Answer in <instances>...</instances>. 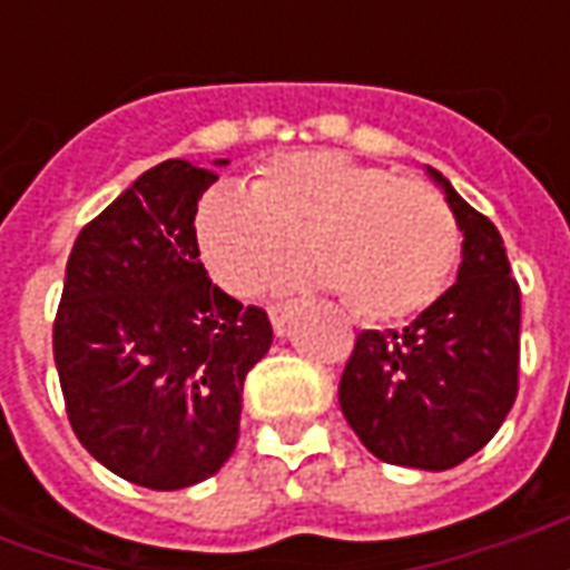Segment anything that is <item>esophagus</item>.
<instances>
[{"label": "esophagus", "instance_id": "esophagus-1", "mask_svg": "<svg viewBox=\"0 0 570 570\" xmlns=\"http://www.w3.org/2000/svg\"><path fill=\"white\" fill-rule=\"evenodd\" d=\"M289 311H293V302H277V305H272V308H268V317H272V326L277 330V333H284Z\"/></svg>", "mask_w": 570, "mask_h": 570}]
</instances>
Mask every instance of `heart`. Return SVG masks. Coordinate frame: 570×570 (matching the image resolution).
Wrapping results in <instances>:
<instances>
[{
  "label": "heart",
  "instance_id": "b5f03b06",
  "mask_svg": "<svg viewBox=\"0 0 570 570\" xmlns=\"http://www.w3.org/2000/svg\"><path fill=\"white\" fill-rule=\"evenodd\" d=\"M216 284L249 296L302 247L293 284L335 286L366 321H403L445 293L461 259V228L433 188L338 151H293L253 186H213L195 216Z\"/></svg>",
  "mask_w": 570,
  "mask_h": 570
}]
</instances>
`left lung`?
Here are the masks:
<instances>
[{
	"label": "left lung",
	"mask_w": 570,
	"mask_h": 570,
	"mask_svg": "<svg viewBox=\"0 0 570 570\" xmlns=\"http://www.w3.org/2000/svg\"><path fill=\"white\" fill-rule=\"evenodd\" d=\"M464 259L458 284L406 330H363L338 382V406L379 461L449 470L476 454L519 394V284L501 232L442 174Z\"/></svg>",
	"instance_id": "left-lung-1"
}]
</instances>
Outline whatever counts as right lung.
<instances>
[{
  "mask_svg": "<svg viewBox=\"0 0 570 570\" xmlns=\"http://www.w3.org/2000/svg\"><path fill=\"white\" fill-rule=\"evenodd\" d=\"M225 164V161H216ZM219 176L170 158L85 225L55 317L69 424L116 476L188 489L232 458L272 321L207 277L195 213Z\"/></svg>",
  "mask_w": 570,
  "mask_h": 570,
  "instance_id": "right-lung-1",
  "label": "right lung"
}]
</instances>
